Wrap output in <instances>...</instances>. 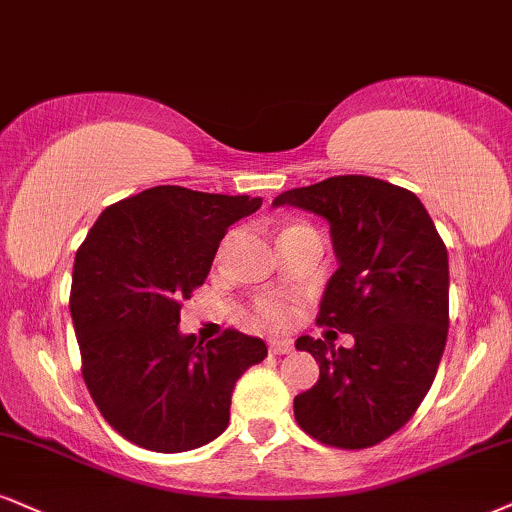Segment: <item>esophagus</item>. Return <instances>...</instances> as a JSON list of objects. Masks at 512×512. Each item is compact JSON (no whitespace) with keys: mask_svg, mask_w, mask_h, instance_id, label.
Masks as SVG:
<instances>
[{"mask_svg":"<svg viewBox=\"0 0 512 512\" xmlns=\"http://www.w3.org/2000/svg\"><path fill=\"white\" fill-rule=\"evenodd\" d=\"M268 349H270V353H275V356H282V353L292 351L294 346H292V342H289V339H270Z\"/></svg>","mask_w":512,"mask_h":512,"instance_id":"obj_1","label":"esophagus"}]
</instances>
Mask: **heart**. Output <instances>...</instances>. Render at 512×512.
<instances>
[{"mask_svg": "<svg viewBox=\"0 0 512 512\" xmlns=\"http://www.w3.org/2000/svg\"><path fill=\"white\" fill-rule=\"evenodd\" d=\"M256 311H258V315H261L263 320H268V323H282V320H285L287 313H289L287 306L282 304V301H277V299L258 301Z\"/></svg>", "mask_w": 512, "mask_h": 512, "instance_id": "1", "label": "heart"}]
</instances>
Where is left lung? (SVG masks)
I'll use <instances>...</instances> for the list:
<instances>
[{
	"mask_svg": "<svg viewBox=\"0 0 512 512\" xmlns=\"http://www.w3.org/2000/svg\"><path fill=\"white\" fill-rule=\"evenodd\" d=\"M330 223L339 268L318 325L353 334L351 349L304 334L296 349L320 365L294 399L313 439L368 449L413 418L430 391L449 334V254L422 201L368 175H334L275 197Z\"/></svg>",
	"mask_w": 512,
	"mask_h": 512,
	"instance_id": "8db88e82",
	"label": "left lung"
}]
</instances>
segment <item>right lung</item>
<instances>
[{"mask_svg":"<svg viewBox=\"0 0 512 512\" xmlns=\"http://www.w3.org/2000/svg\"><path fill=\"white\" fill-rule=\"evenodd\" d=\"M261 197L178 185L111 204L75 254L71 318L82 380L104 420L132 444L192 451L225 432L235 382L268 356L237 330L206 346L180 332V304L204 285L220 239Z\"/></svg>","mask_w":512,"mask_h":512,"instance_id":"right-lung-1","label":"right lung"}]
</instances>
